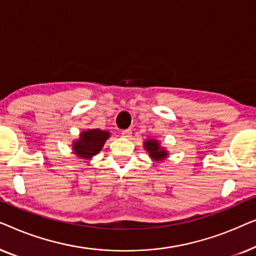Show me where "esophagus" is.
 <instances>
[{"mask_svg":"<svg viewBox=\"0 0 256 256\" xmlns=\"http://www.w3.org/2000/svg\"><path fill=\"white\" fill-rule=\"evenodd\" d=\"M121 136L124 138H132V130L130 129H126V130L121 132Z\"/></svg>","mask_w":256,"mask_h":256,"instance_id":"esophagus-1","label":"esophagus"}]
</instances>
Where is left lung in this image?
Here are the masks:
<instances>
[{
  "instance_id": "8db88e82",
  "label": "left lung",
  "mask_w": 256,
  "mask_h": 256,
  "mask_svg": "<svg viewBox=\"0 0 256 256\" xmlns=\"http://www.w3.org/2000/svg\"><path fill=\"white\" fill-rule=\"evenodd\" d=\"M143 148L152 160L154 162H160V160H166L169 157V152L160 146V142L156 138H148L143 142Z\"/></svg>"
}]
</instances>
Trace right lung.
Masks as SVG:
<instances>
[{"mask_svg":"<svg viewBox=\"0 0 256 256\" xmlns=\"http://www.w3.org/2000/svg\"><path fill=\"white\" fill-rule=\"evenodd\" d=\"M110 132L102 129H86L79 134V138L72 142V152L84 160H92L102 149Z\"/></svg>","mask_w":256,"mask_h":256,"instance_id":"right-lung-1","label":"right lung"}]
</instances>
